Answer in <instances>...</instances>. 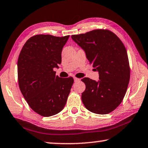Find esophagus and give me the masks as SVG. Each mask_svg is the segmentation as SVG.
I'll list each match as a JSON object with an SVG mask.
<instances>
[{"mask_svg":"<svg viewBox=\"0 0 148 148\" xmlns=\"http://www.w3.org/2000/svg\"><path fill=\"white\" fill-rule=\"evenodd\" d=\"M74 82H79V78H77V77H74Z\"/></svg>","mask_w":148,"mask_h":148,"instance_id":"1","label":"esophagus"}]
</instances>
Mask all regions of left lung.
Here are the masks:
<instances>
[{
    "label": "left lung",
    "instance_id": "8db88e82",
    "mask_svg": "<svg viewBox=\"0 0 148 148\" xmlns=\"http://www.w3.org/2000/svg\"><path fill=\"white\" fill-rule=\"evenodd\" d=\"M83 48L99 73V81L82 79L86 84L82 100L92 113L107 114L121 104L130 79V66L126 48L119 37L108 29H95L85 34L72 35Z\"/></svg>",
    "mask_w": 148,
    "mask_h": 148
}]
</instances>
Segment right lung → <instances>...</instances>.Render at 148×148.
Masks as SVG:
<instances>
[{
  "mask_svg": "<svg viewBox=\"0 0 148 148\" xmlns=\"http://www.w3.org/2000/svg\"><path fill=\"white\" fill-rule=\"evenodd\" d=\"M69 36L34 35L20 51L17 61L20 91L31 108L42 116L62 111L74 83L73 77L62 78L53 71L61 63L62 47Z\"/></svg>",
  "mask_w": 148,
  "mask_h": 148,
  "instance_id": "right-lung-1",
  "label": "right lung"
}]
</instances>
